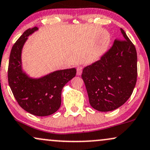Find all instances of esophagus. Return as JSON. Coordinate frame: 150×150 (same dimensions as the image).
I'll list each match as a JSON object with an SVG mask.
<instances>
[{
  "instance_id": "34e87169",
  "label": "esophagus",
  "mask_w": 150,
  "mask_h": 150,
  "mask_svg": "<svg viewBox=\"0 0 150 150\" xmlns=\"http://www.w3.org/2000/svg\"><path fill=\"white\" fill-rule=\"evenodd\" d=\"M82 70H83L82 66H78V67L77 68V75H80L81 74H82Z\"/></svg>"
}]
</instances>
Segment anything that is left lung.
Here are the masks:
<instances>
[{"label": "left lung", "instance_id": "1", "mask_svg": "<svg viewBox=\"0 0 150 150\" xmlns=\"http://www.w3.org/2000/svg\"><path fill=\"white\" fill-rule=\"evenodd\" d=\"M99 60L84 68L82 78L89 103L100 112L114 110L132 94L137 81V52L124 30Z\"/></svg>", "mask_w": 150, "mask_h": 150}]
</instances>
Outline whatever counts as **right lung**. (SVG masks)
Returning <instances> with one entry per match:
<instances>
[{
    "label": "right lung",
    "instance_id": "obj_1",
    "mask_svg": "<svg viewBox=\"0 0 150 150\" xmlns=\"http://www.w3.org/2000/svg\"><path fill=\"white\" fill-rule=\"evenodd\" d=\"M37 27L23 33L12 47L8 66V83L19 105L30 114L39 117L52 115L61 104V91L66 83L76 75L75 68L56 70L40 77H30L22 69L21 52L28 37Z\"/></svg>",
    "mask_w": 150,
    "mask_h": 150
}]
</instances>
